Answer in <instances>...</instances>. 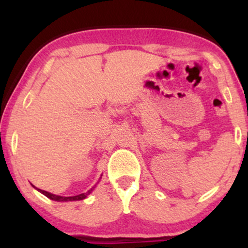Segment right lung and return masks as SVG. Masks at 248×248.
<instances>
[{"label": "right lung", "mask_w": 248, "mask_h": 248, "mask_svg": "<svg viewBox=\"0 0 248 248\" xmlns=\"http://www.w3.org/2000/svg\"><path fill=\"white\" fill-rule=\"evenodd\" d=\"M36 189H37V187H36ZM93 189H94V186H93L92 189L88 190L87 192L80 193V195H78V196H72V197H62V196L53 195V193H50V192H47V191H44V190H41V189H37V190H38L39 192H42L43 195L46 196L47 198L52 199V201H57V202H70V201H81V199H85V198L87 197L88 195H90L91 192H92Z\"/></svg>", "instance_id": "right-lung-1"}]
</instances>
